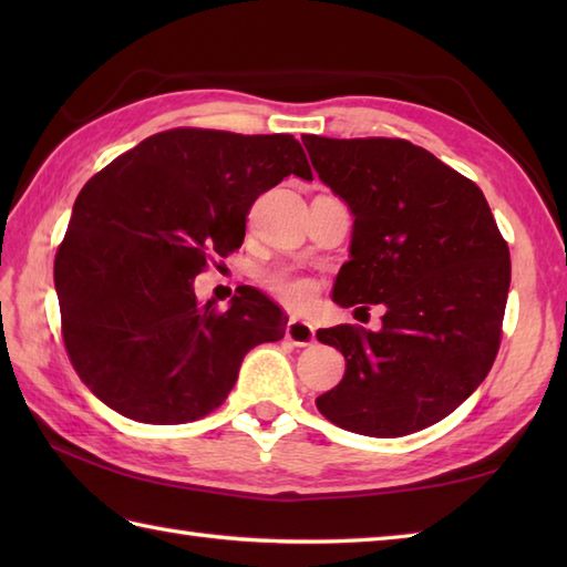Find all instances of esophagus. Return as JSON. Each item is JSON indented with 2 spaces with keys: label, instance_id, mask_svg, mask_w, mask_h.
I'll list each match as a JSON object with an SVG mask.
<instances>
[{
  "label": "esophagus",
  "instance_id": "obj_1",
  "mask_svg": "<svg viewBox=\"0 0 567 567\" xmlns=\"http://www.w3.org/2000/svg\"><path fill=\"white\" fill-rule=\"evenodd\" d=\"M285 336H287V339H290L295 346H299V348L311 346V343L317 341L315 327H311L309 321H302V319H290V321H287Z\"/></svg>",
  "mask_w": 567,
  "mask_h": 567
}]
</instances>
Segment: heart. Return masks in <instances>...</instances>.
Wrapping results in <instances>:
<instances>
[{
	"mask_svg": "<svg viewBox=\"0 0 567 567\" xmlns=\"http://www.w3.org/2000/svg\"><path fill=\"white\" fill-rule=\"evenodd\" d=\"M270 287L277 297H282L285 302L292 307H305L311 302V297H315V285L305 280V277L275 275L270 280Z\"/></svg>",
	"mask_w": 567,
	"mask_h": 567,
	"instance_id": "heart-1",
	"label": "heart"
}]
</instances>
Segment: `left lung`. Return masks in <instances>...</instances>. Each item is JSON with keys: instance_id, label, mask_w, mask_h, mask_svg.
<instances>
[{"instance_id": "8db88e82", "label": "left lung", "mask_w": 567, "mask_h": 567, "mask_svg": "<svg viewBox=\"0 0 567 567\" xmlns=\"http://www.w3.org/2000/svg\"><path fill=\"white\" fill-rule=\"evenodd\" d=\"M319 179L353 214L351 260L333 302L382 305V329L351 323L317 339L346 358L319 412L360 436L436 424L495 363L512 262L483 192L402 138L302 136Z\"/></svg>"}]
</instances>
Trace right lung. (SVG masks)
<instances>
[{
    "label": "right lung",
    "mask_w": 567,
    "mask_h": 567,
    "mask_svg": "<svg viewBox=\"0 0 567 567\" xmlns=\"http://www.w3.org/2000/svg\"><path fill=\"white\" fill-rule=\"evenodd\" d=\"M287 175L311 179L295 136L173 128L94 175L55 256L68 355L94 396L143 424H185L219 406L246 353L280 341L287 317L256 287L228 309L195 277L246 236L250 204Z\"/></svg>",
    "instance_id": "obj_1"
}]
</instances>
